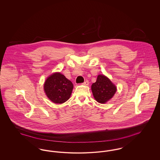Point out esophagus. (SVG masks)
Here are the masks:
<instances>
[{
    "instance_id": "esophagus-1",
    "label": "esophagus",
    "mask_w": 160,
    "mask_h": 160,
    "mask_svg": "<svg viewBox=\"0 0 160 160\" xmlns=\"http://www.w3.org/2000/svg\"><path fill=\"white\" fill-rule=\"evenodd\" d=\"M83 84L84 85L87 86V85H88V84H89V81H88V80H86V81H85Z\"/></svg>"
}]
</instances>
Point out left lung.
<instances>
[{
    "instance_id": "left-lung-1",
    "label": "left lung",
    "mask_w": 160,
    "mask_h": 160,
    "mask_svg": "<svg viewBox=\"0 0 160 160\" xmlns=\"http://www.w3.org/2000/svg\"><path fill=\"white\" fill-rule=\"evenodd\" d=\"M91 89L95 99L101 104L111 99L116 92L114 84L104 75L98 76L96 82L92 84Z\"/></svg>"
}]
</instances>
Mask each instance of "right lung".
<instances>
[{"label": "right lung", "mask_w": 160, "mask_h": 160, "mask_svg": "<svg viewBox=\"0 0 160 160\" xmlns=\"http://www.w3.org/2000/svg\"><path fill=\"white\" fill-rule=\"evenodd\" d=\"M47 97L56 104H62L70 98L73 84L59 72L48 77L44 84Z\"/></svg>", "instance_id": "1"}]
</instances>
